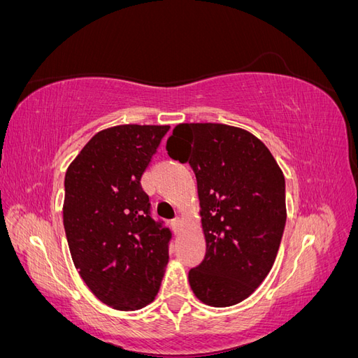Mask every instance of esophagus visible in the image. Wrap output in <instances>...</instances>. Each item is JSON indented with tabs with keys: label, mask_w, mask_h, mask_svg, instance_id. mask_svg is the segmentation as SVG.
<instances>
[{
	"label": "esophagus",
	"mask_w": 358,
	"mask_h": 358,
	"mask_svg": "<svg viewBox=\"0 0 358 358\" xmlns=\"http://www.w3.org/2000/svg\"><path fill=\"white\" fill-rule=\"evenodd\" d=\"M171 227L173 230H175V233H179L180 231V227H182V220L180 218H175L171 221Z\"/></svg>",
	"instance_id": "34e87169"
}]
</instances>
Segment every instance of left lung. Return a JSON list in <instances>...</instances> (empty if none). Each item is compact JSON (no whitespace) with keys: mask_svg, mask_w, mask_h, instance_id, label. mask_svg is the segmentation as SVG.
<instances>
[{"mask_svg":"<svg viewBox=\"0 0 358 358\" xmlns=\"http://www.w3.org/2000/svg\"><path fill=\"white\" fill-rule=\"evenodd\" d=\"M166 149L197 179L206 255L189 270L191 289L204 305H237L276 259L287 221L284 173L262 140L239 127L179 124Z\"/></svg>","mask_w":358,"mask_h":358,"instance_id":"8db88e82","label":"left lung"}]
</instances>
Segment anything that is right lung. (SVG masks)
I'll return each mask as SVG.
<instances>
[{"label":"right lung","instance_id":"1","mask_svg":"<svg viewBox=\"0 0 358 358\" xmlns=\"http://www.w3.org/2000/svg\"><path fill=\"white\" fill-rule=\"evenodd\" d=\"M169 125L125 124L96 133L66 173L64 229L94 296L117 310L154 301L171 233L150 216L140 179Z\"/></svg>","mask_w":358,"mask_h":358}]
</instances>
